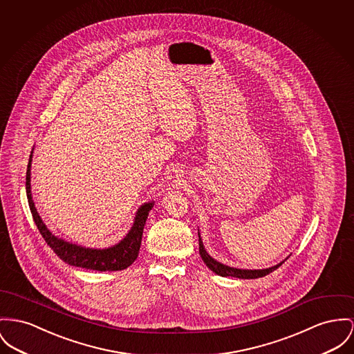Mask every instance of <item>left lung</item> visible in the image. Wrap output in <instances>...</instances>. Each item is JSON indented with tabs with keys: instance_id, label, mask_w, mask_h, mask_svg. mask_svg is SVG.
I'll use <instances>...</instances> for the list:
<instances>
[{
	"instance_id": "1",
	"label": "left lung",
	"mask_w": 354,
	"mask_h": 354,
	"mask_svg": "<svg viewBox=\"0 0 354 354\" xmlns=\"http://www.w3.org/2000/svg\"><path fill=\"white\" fill-rule=\"evenodd\" d=\"M198 250H200V255L201 259L204 260V263L208 266L209 270H212L214 274L220 275V277H234V278H239V279H257V278H261L268 275L270 272H272L274 270H277L279 266H282L284 260L281 261L279 264L270 267V268H264V270H241V268H234L230 266H225L223 263H218L217 260L213 259L212 257L205 251L203 240L198 234Z\"/></svg>"
}]
</instances>
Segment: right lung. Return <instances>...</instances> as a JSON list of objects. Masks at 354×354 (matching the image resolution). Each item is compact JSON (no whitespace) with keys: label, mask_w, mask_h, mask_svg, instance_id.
Returning <instances> with one entry per match:
<instances>
[{"label":"right lung","mask_w":354,"mask_h":354,"mask_svg":"<svg viewBox=\"0 0 354 354\" xmlns=\"http://www.w3.org/2000/svg\"><path fill=\"white\" fill-rule=\"evenodd\" d=\"M33 153V149H32ZM32 153L29 156V164L26 169V197L29 203V208L33 216V220L40 231L41 236L44 237L46 243L53 250V252L70 266L82 267L86 270H95V271H120L127 268L133 264V261L137 259L140 247H141L142 232L143 227L147 218V214L151 211L154 203H146L137 211L134 224L129 234L124 236L118 244L97 250V248H86L77 244H72L63 239H59L57 236L52 235V232L47 228V225L43 223L41 217L39 216L37 209L35 207V203L32 200V192H30V162H32Z\"/></svg>","instance_id":"add662e5"}]
</instances>
